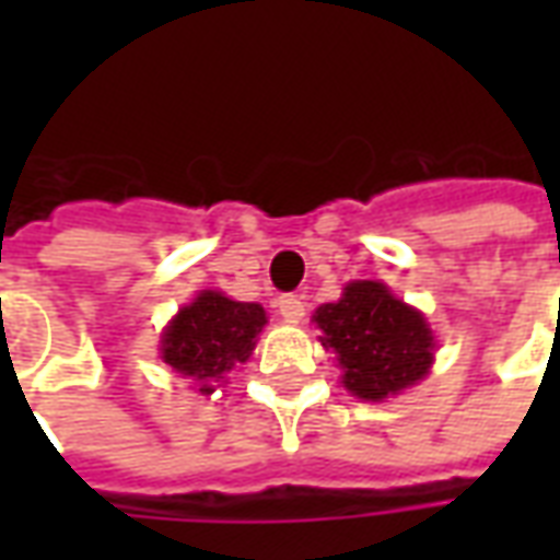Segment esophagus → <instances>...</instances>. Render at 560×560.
Returning a JSON list of instances; mask_svg holds the SVG:
<instances>
[{
    "instance_id": "esophagus-1",
    "label": "esophagus",
    "mask_w": 560,
    "mask_h": 560,
    "mask_svg": "<svg viewBox=\"0 0 560 560\" xmlns=\"http://www.w3.org/2000/svg\"><path fill=\"white\" fill-rule=\"evenodd\" d=\"M279 315L288 320V324H300L305 317V303L303 296H296V293H284V296H279Z\"/></svg>"
}]
</instances>
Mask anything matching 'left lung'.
I'll return each mask as SVG.
<instances>
[{"label": "left lung", "instance_id": "8db88e82", "mask_svg": "<svg viewBox=\"0 0 560 560\" xmlns=\"http://www.w3.org/2000/svg\"><path fill=\"white\" fill-rule=\"evenodd\" d=\"M312 320L320 345L336 353L341 384L357 399L384 401L429 375L434 336L422 312L393 296L384 281H351L341 300L324 303Z\"/></svg>", "mask_w": 560, "mask_h": 560}]
</instances>
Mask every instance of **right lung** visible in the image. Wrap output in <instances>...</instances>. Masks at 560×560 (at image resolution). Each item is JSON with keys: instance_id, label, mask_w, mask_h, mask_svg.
Wrapping results in <instances>:
<instances>
[{"instance_id": "right-lung-1", "label": "right lung", "mask_w": 560, "mask_h": 560, "mask_svg": "<svg viewBox=\"0 0 560 560\" xmlns=\"http://www.w3.org/2000/svg\"><path fill=\"white\" fill-rule=\"evenodd\" d=\"M267 312L257 303H236L221 291H200L161 332V360L176 375L191 377L197 393L215 384L255 351Z\"/></svg>"}]
</instances>
